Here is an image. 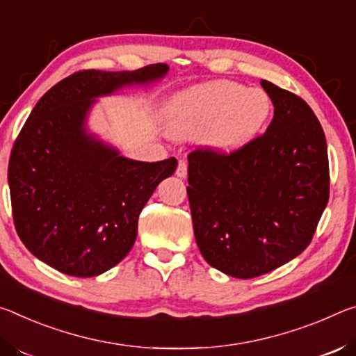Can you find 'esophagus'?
<instances>
[{
    "label": "esophagus",
    "mask_w": 356,
    "mask_h": 356,
    "mask_svg": "<svg viewBox=\"0 0 356 356\" xmlns=\"http://www.w3.org/2000/svg\"><path fill=\"white\" fill-rule=\"evenodd\" d=\"M177 177L179 178H186V175H188V162L186 161H179L178 162V167H177Z\"/></svg>",
    "instance_id": "34e87169"
}]
</instances>
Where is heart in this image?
Returning <instances> with one entry per match:
<instances>
[{
  "instance_id": "b5f03b06",
  "label": "heart",
  "mask_w": 356,
  "mask_h": 356,
  "mask_svg": "<svg viewBox=\"0 0 356 356\" xmlns=\"http://www.w3.org/2000/svg\"><path fill=\"white\" fill-rule=\"evenodd\" d=\"M271 115L265 91L235 81H213L179 95L167 110L172 136L205 134L209 147L230 153L250 142Z\"/></svg>"
}]
</instances>
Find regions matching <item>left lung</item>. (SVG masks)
Returning a JSON list of instances; mask_svg holds the SVG:
<instances>
[{"label":"left lung","instance_id":"8db88e82","mask_svg":"<svg viewBox=\"0 0 356 356\" xmlns=\"http://www.w3.org/2000/svg\"><path fill=\"white\" fill-rule=\"evenodd\" d=\"M265 134L240 149L189 153L188 197L197 246L209 265L252 279L300 255L330 197L325 132L300 96L268 80Z\"/></svg>","mask_w":356,"mask_h":356}]
</instances>
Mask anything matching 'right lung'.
Wrapping results in <instances>:
<instances>
[{
    "label": "right lung",
    "instance_id": "1",
    "mask_svg": "<svg viewBox=\"0 0 356 356\" xmlns=\"http://www.w3.org/2000/svg\"><path fill=\"white\" fill-rule=\"evenodd\" d=\"M168 66L86 69L39 99L10 151L8 181L15 230L33 255L64 275L92 277L123 260L138 216L178 162L120 156L85 131L96 97L164 77Z\"/></svg>",
    "mask_w": 356,
    "mask_h": 356
}]
</instances>
